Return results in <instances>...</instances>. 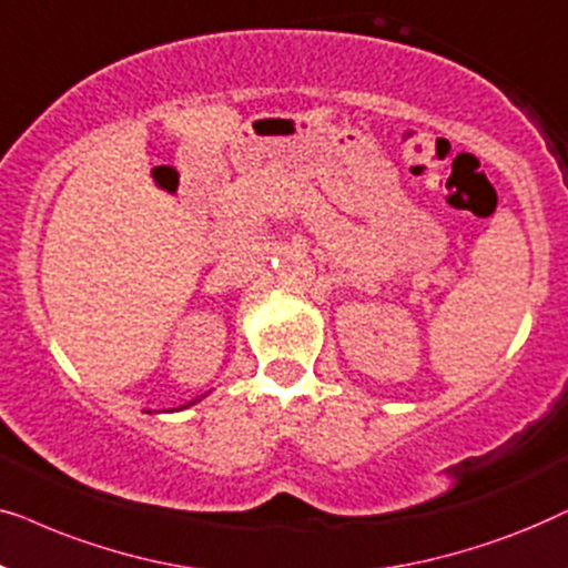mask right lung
Segmentation results:
<instances>
[{"label": "right lung", "instance_id": "1", "mask_svg": "<svg viewBox=\"0 0 568 568\" xmlns=\"http://www.w3.org/2000/svg\"><path fill=\"white\" fill-rule=\"evenodd\" d=\"M200 399H202V397H200ZM194 403H196V399H192V403H186L184 407H189V405H194ZM179 410H181V407H179Z\"/></svg>", "mask_w": 568, "mask_h": 568}]
</instances>
